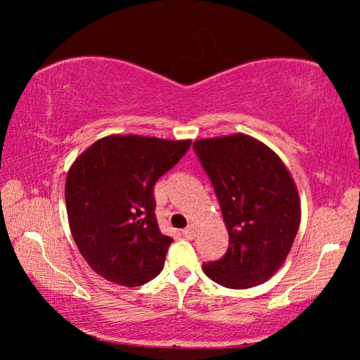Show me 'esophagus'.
<instances>
[{"instance_id":"obj_1","label":"esophagus","mask_w":360,"mask_h":360,"mask_svg":"<svg viewBox=\"0 0 360 360\" xmlns=\"http://www.w3.org/2000/svg\"><path fill=\"white\" fill-rule=\"evenodd\" d=\"M181 233H184V236L186 239H193L195 236H196V226L195 224H190V226H186V228L181 231Z\"/></svg>"}]
</instances>
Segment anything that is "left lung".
Segmentation results:
<instances>
[{"instance_id":"1","label":"left lung","mask_w":360,"mask_h":360,"mask_svg":"<svg viewBox=\"0 0 360 360\" xmlns=\"http://www.w3.org/2000/svg\"><path fill=\"white\" fill-rule=\"evenodd\" d=\"M193 149L229 233L228 252L203 264L205 274L236 290L267 282L282 267L300 228L302 208L292 175L270 147L245 134L200 139Z\"/></svg>"}]
</instances>
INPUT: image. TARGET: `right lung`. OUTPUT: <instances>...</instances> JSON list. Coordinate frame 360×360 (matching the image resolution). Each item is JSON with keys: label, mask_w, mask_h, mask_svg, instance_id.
<instances>
[{"label": "right lung", "mask_w": 360, "mask_h": 360, "mask_svg": "<svg viewBox=\"0 0 360 360\" xmlns=\"http://www.w3.org/2000/svg\"><path fill=\"white\" fill-rule=\"evenodd\" d=\"M190 144L112 134L72 164L65 181L68 224L83 259L103 278L139 287L164 269L174 239L157 224L154 185Z\"/></svg>", "instance_id": "obj_1"}]
</instances>
